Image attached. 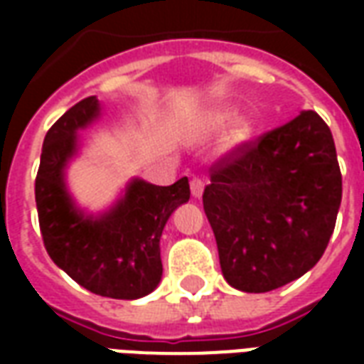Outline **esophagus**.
Segmentation results:
<instances>
[{
  "label": "esophagus",
  "mask_w": 364,
  "mask_h": 364,
  "mask_svg": "<svg viewBox=\"0 0 364 364\" xmlns=\"http://www.w3.org/2000/svg\"><path fill=\"white\" fill-rule=\"evenodd\" d=\"M203 191H205V181L198 179V177H193L191 179V193H193V197L198 198L203 195Z\"/></svg>",
  "instance_id": "34e87169"
}]
</instances>
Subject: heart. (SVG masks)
I'll return each instance as SVG.
<instances>
[{
  "label": "heart",
  "instance_id": "b5f03b06",
  "mask_svg": "<svg viewBox=\"0 0 364 364\" xmlns=\"http://www.w3.org/2000/svg\"><path fill=\"white\" fill-rule=\"evenodd\" d=\"M236 119V111L234 109H230V107H222L218 111H214L210 114V122H213V127L222 128L226 127L228 122ZM252 138V124L247 122L245 119H237L232 128H230V134H228V144L234 148V146H242L244 142H247Z\"/></svg>",
  "mask_w": 364,
  "mask_h": 364
}]
</instances>
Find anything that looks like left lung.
Listing matches in <instances>:
<instances>
[{
    "mask_svg": "<svg viewBox=\"0 0 364 364\" xmlns=\"http://www.w3.org/2000/svg\"><path fill=\"white\" fill-rule=\"evenodd\" d=\"M341 205L331 130L318 112L244 142L210 167L203 206L224 279L269 292L320 261Z\"/></svg>",
    "mask_w": 364,
    "mask_h": 364,
    "instance_id": "8db88e82",
    "label": "left lung"
}]
</instances>
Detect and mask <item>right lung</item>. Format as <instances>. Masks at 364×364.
<instances>
[{"label": "right lung", "mask_w": 364, "mask_h": 364, "mask_svg": "<svg viewBox=\"0 0 364 364\" xmlns=\"http://www.w3.org/2000/svg\"><path fill=\"white\" fill-rule=\"evenodd\" d=\"M99 112L97 97H87L44 136L35 181L38 224L50 259L77 284L99 296L136 300L161 281L159 237L175 208L189 200V179L181 177L169 187L132 179L107 213L91 216L80 210L64 173L77 154V130Z\"/></svg>", "instance_id": "add662e5"}]
</instances>
